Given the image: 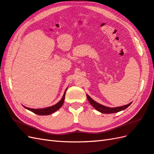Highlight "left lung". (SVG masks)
Here are the masks:
<instances>
[{"instance_id": "8db88e82", "label": "left lung", "mask_w": 154, "mask_h": 154, "mask_svg": "<svg viewBox=\"0 0 154 154\" xmlns=\"http://www.w3.org/2000/svg\"><path fill=\"white\" fill-rule=\"evenodd\" d=\"M87 97L88 100L89 102L91 103V104L93 106L96 110H98V112L103 113H112L119 112H120V111H122V110H124L126 108H127L132 103V102H131L127 105L121 106V107H117V108H109V107H106L100 104V103L94 101L93 100H92L88 94H87Z\"/></svg>"}]
</instances>
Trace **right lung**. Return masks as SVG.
<instances>
[{
    "mask_svg": "<svg viewBox=\"0 0 154 154\" xmlns=\"http://www.w3.org/2000/svg\"><path fill=\"white\" fill-rule=\"evenodd\" d=\"M66 92V90L65 91V92H64L63 97H62V99H61V100L57 103L56 104L52 106L48 107V108H42V109H32V108H27V107H25V106H23V107L25 108H26L29 111H31V112H33L34 113L37 114V115H40V116L50 115V114L55 112L56 111L59 109L61 108V107H62V106L63 105V102H64V99H65Z\"/></svg>",
    "mask_w": 154,
    "mask_h": 154,
    "instance_id": "right-lung-1",
    "label": "right lung"
}]
</instances>
